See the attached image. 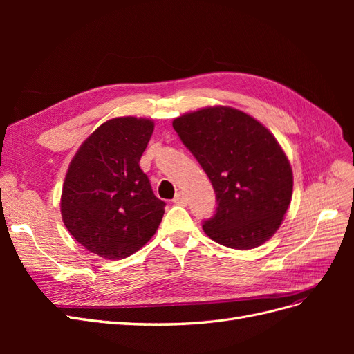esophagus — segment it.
Here are the masks:
<instances>
[{
    "label": "esophagus",
    "instance_id": "1",
    "mask_svg": "<svg viewBox=\"0 0 354 354\" xmlns=\"http://www.w3.org/2000/svg\"><path fill=\"white\" fill-rule=\"evenodd\" d=\"M174 202L177 203V205H187V196L185 192H178L174 198Z\"/></svg>",
    "mask_w": 354,
    "mask_h": 354
}]
</instances>
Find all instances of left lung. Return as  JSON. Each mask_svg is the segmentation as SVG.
Returning a JSON list of instances; mask_svg holds the SVG:
<instances>
[{
	"mask_svg": "<svg viewBox=\"0 0 354 354\" xmlns=\"http://www.w3.org/2000/svg\"><path fill=\"white\" fill-rule=\"evenodd\" d=\"M216 192L202 229L220 245L251 250L279 229L292 198V169L273 134L248 113L214 106L173 121Z\"/></svg>",
	"mask_w": 354,
	"mask_h": 354,
	"instance_id": "8db88e82",
	"label": "left lung"
}]
</instances>
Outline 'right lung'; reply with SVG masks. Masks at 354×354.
Instances as JSON below:
<instances>
[{
  "label": "right lung",
  "instance_id": "add662e5",
  "mask_svg": "<svg viewBox=\"0 0 354 354\" xmlns=\"http://www.w3.org/2000/svg\"><path fill=\"white\" fill-rule=\"evenodd\" d=\"M152 120L113 118L78 149L63 183L60 211L72 236L108 260L130 257L151 241L164 217L140 158Z\"/></svg>",
  "mask_w": 354,
  "mask_h": 354
}]
</instances>
